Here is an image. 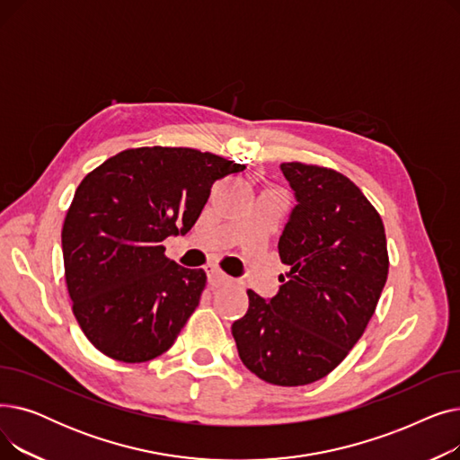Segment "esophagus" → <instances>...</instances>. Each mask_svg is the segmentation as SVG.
Returning a JSON list of instances; mask_svg holds the SVG:
<instances>
[{"label":"esophagus","instance_id":"esophagus-1","mask_svg":"<svg viewBox=\"0 0 460 460\" xmlns=\"http://www.w3.org/2000/svg\"><path fill=\"white\" fill-rule=\"evenodd\" d=\"M205 270H207V279H208L210 287H220V285L229 281V276H226L217 267H212V264H210V267H207Z\"/></svg>","mask_w":460,"mask_h":460}]
</instances>
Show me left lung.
<instances>
[{
	"instance_id": "obj_1",
	"label": "left lung",
	"mask_w": 460,
	"mask_h": 460,
	"mask_svg": "<svg viewBox=\"0 0 460 460\" xmlns=\"http://www.w3.org/2000/svg\"><path fill=\"white\" fill-rule=\"evenodd\" d=\"M279 169L296 199L278 243L291 272L269 300L248 291V313L231 332L253 375L304 385L340 366L364 333L388 279V250L378 212L345 175L300 162Z\"/></svg>"
}]
</instances>
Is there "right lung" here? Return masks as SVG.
Returning <instances> with one entry per match:
<instances>
[{"mask_svg": "<svg viewBox=\"0 0 460 460\" xmlns=\"http://www.w3.org/2000/svg\"><path fill=\"white\" fill-rule=\"evenodd\" d=\"M244 165L188 147L108 158L80 182L61 246L72 311L102 354L139 364L164 354L198 307L207 276L164 255L186 234L217 179Z\"/></svg>", "mask_w": 460, "mask_h": 460, "instance_id": "add662e5", "label": "right lung"}]
</instances>
